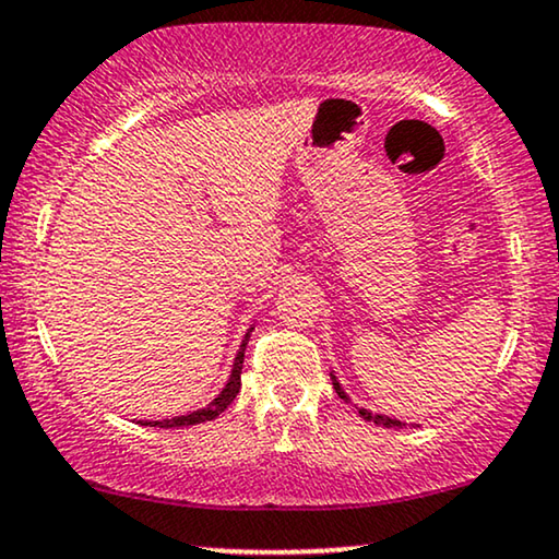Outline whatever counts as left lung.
<instances>
[{
    "mask_svg": "<svg viewBox=\"0 0 559 559\" xmlns=\"http://www.w3.org/2000/svg\"><path fill=\"white\" fill-rule=\"evenodd\" d=\"M332 385H334V391H337V396L340 399H345L347 401V396H345V391H342V385L337 383V378H332ZM357 414L362 416V419L366 421H376V424H383V427H401V421H396V419H389V416H381V414H370L368 408H357Z\"/></svg>",
    "mask_w": 559,
    "mask_h": 559,
    "instance_id": "obj_1",
    "label": "left lung"
}]
</instances>
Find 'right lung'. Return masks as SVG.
<instances>
[{
  "label": "right lung",
  "instance_id": "right-lung-1",
  "mask_svg": "<svg viewBox=\"0 0 559 559\" xmlns=\"http://www.w3.org/2000/svg\"><path fill=\"white\" fill-rule=\"evenodd\" d=\"M248 340L250 334L245 337V342L240 345V353L235 357V366H233V376H229V381L225 389L217 399L212 401L206 408H199V412L193 414H186V416H176V419H163V421H145L151 424V427H163V429H170V427H191V424H202V421H212L214 416H219L225 408L233 404L237 393H240V373H242V360H245V347H248Z\"/></svg>",
  "mask_w": 559,
  "mask_h": 559
}]
</instances>
